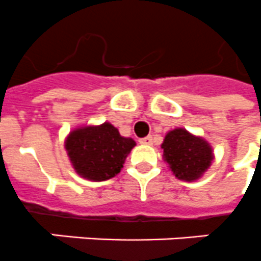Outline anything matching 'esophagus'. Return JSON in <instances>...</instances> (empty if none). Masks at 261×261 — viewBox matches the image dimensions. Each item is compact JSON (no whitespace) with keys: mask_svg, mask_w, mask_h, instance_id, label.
I'll use <instances>...</instances> for the list:
<instances>
[{"mask_svg":"<svg viewBox=\"0 0 261 261\" xmlns=\"http://www.w3.org/2000/svg\"><path fill=\"white\" fill-rule=\"evenodd\" d=\"M139 143L141 145H152V137H146L139 139Z\"/></svg>","mask_w":261,"mask_h":261,"instance_id":"obj_1","label":"esophagus"}]
</instances>
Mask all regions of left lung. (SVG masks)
<instances>
[{
	"label": "left lung",
	"mask_w": 261,
	"mask_h": 261,
	"mask_svg": "<svg viewBox=\"0 0 261 261\" xmlns=\"http://www.w3.org/2000/svg\"><path fill=\"white\" fill-rule=\"evenodd\" d=\"M164 150V161L175 178L185 182H194L211 167L215 160L213 147L205 138L177 127L166 133L161 145Z\"/></svg>",
	"instance_id": "obj_1"
}]
</instances>
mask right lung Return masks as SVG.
<instances>
[{
	"mask_svg": "<svg viewBox=\"0 0 261 261\" xmlns=\"http://www.w3.org/2000/svg\"><path fill=\"white\" fill-rule=\"evenodd\" d=\"M135 145L133 138L122 137L110 122L76 126L64 139V149L76 174L95 182L119 174Z\"/></svg>",
	"mask_w": 261,
	"mask_h": 261,
	"instance_id": "1",
	"label": "right lung"
}]
</instances>
